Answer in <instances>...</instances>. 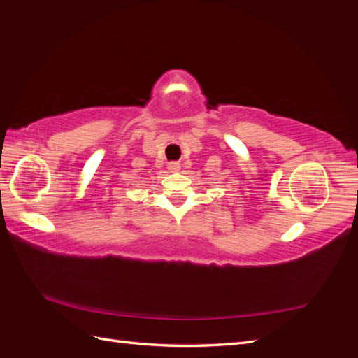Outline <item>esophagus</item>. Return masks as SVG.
<instances>
[{
    "label": "esophagus",
    "mask_w": 358,
    "mask_h": 358,
    "mask_svg": "<svg viewBox=\"0 0 358 358\" xmlns=\"http://www.w3.org/2000/svg\"><path fill=\"white\" fill-rule=\"evenodd\" d=\"M167 169L170 171H178L180 169V164H179V162H176V161H171V162H169V164H167Z\"/></svg>",
    "instance_id": "34e87169"
}]
</instances>
